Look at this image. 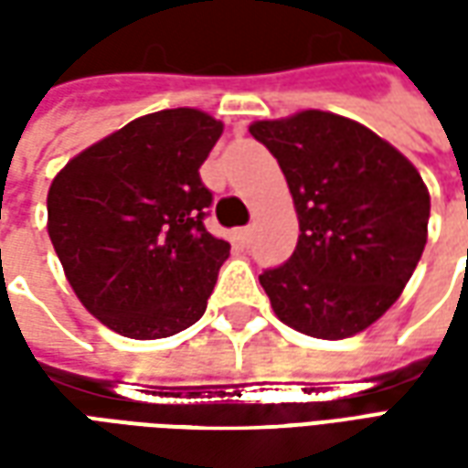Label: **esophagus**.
<instances>
[{
    "mask_svg": "<svg viewBox=\"0 0 468 468\" xmlns=\"http://www.w3.org/2000/svg\"><path fill=\"white\" fill-rule=\"evenodd\" d=\"M250 238H253V225L240 228V240H243V243H250Z\"/></svg>",
    "mask_w": 468,
    "mask_h": 468,
    "instance_id": "1",
    "label": "esophagus"
}]
</instances>
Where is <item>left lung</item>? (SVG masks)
I'll return each instance as SVG.
<instances>
[{
  "label": "left lung",
  "instance_id": "8db88e82",
  "mask_svg": "<svg viewBox=\"0 0 468 468\" xmlns=\"http://www.w3.org/2000/svg\"><path fill=\"white\" fill-rule=\"evenodd\" d=\"M250 134L285 175L298 245L261 275L275 315L338 341L376 324L401 295L426 245L429 190L393 144L348 117L305 110Z\"/></svg>",
  "mask_w": 468,
  "mask_h": 468
}]
</instances>
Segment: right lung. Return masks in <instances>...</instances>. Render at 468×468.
Returning <instances> with one entry per match:
<instances>
[{"instance_id":"add662e5","label":"right lung","mask_w":468,"mask_h":468,"mask_svg":"<svg viewBox=\"0 0 468 468\" xmlns=\"http://www.w3.org/2000/svg\"><path fill=\"white\" fill-rule=\"evenodd\" d=\"M223 122L160 110L107 134L59 170L47 230L77 298L115 334L153 341L200 321L230 243L205 230L200 165Z\"/></svg>"}]
</instances>
